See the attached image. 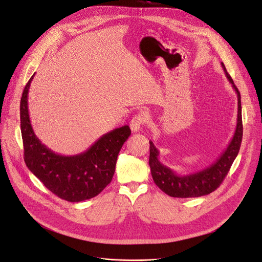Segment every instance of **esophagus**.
<instances>
[{"label": "esophagus", "instance_id": "1", "mask_svg": "<svg viewBox=\"0 0 262 262\" xmlns=\"http://www.w3.org/2000/svg\"><path fill=\"white\" fill-rule=\"evenodd\" d=\"M145 116L144 115H142V114H139V115H136L133 119H132V121H130V123H129V126H130V129L134 132V133H137V132H139L140 129H141V127H142V125L144 124V122H145Z\"/></svg>", "mask_w": 262, "mask_h": 262}]
</instances>
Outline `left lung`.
Returning <instances> with one entry per match:
<instances>
[{
  "label": "left lung",
  "instance_id": "left-lung-1",
  "mask_svg": "<svg viewBox=\"0 0 262 262\" xmlns=\"http://www.w3.org/2000/svg\"><path fill=\"white\" fill-rule=\"evenodd\" d=\"M228 81L231 83L237 95V120L234 135L219 159L209 167L188 175H178L176 172L162 164L159 160L160 152L152 141L150 144L149 166L155 183L167 195L175 198H193L208 195L215 191L225 178L238 155L243 139V121L241 93L229 76L224 63H221Z\"/></svg>",
  "mask_w": 262,
  "mask_h": 262
}]
</instances>
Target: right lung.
Here are the masks:
<instances>
[{"label":"right lung","mask_w":262,"mask_h":262,"mask_svg":"<svg viewBox=\"0 0 262 262\" xmlns=\"http://www.w3.org/2000/svg\"><path fill=\"white\" fill-rule=\"evenodd\" d=\"M33 77L20 99V129L27 167L61 199L81 202L97 196L113 178L118 154L130 136L129 126L124 125L102 135L80 155L55 154L36 137L31 125L28 93Z\"/></svg>","instance_id":"right-lung-1"}]
</instances>
